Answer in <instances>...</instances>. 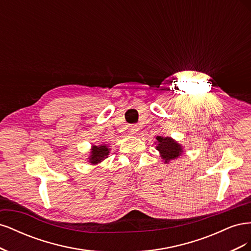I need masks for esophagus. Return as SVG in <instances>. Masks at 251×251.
<instances>
[{"label":"esophagus","instance_id":"esophagus-1","mask_svg":"<svg viewBox=\"0 0 251 251\" xmlns=\"http://www.w3.org/2000/svg\"><path fill=\"white\" fill-rule=\"evenodd\" d=\"M138 130H139V127H138L137 125H133V126H131V127H130V132H131L132 134H136V133L138 132Z\"/></svg>","mask_w":251,"mask_h":251}]
</instances>
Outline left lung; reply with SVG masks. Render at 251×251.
<instances>
[{
	"mask_svg": "<svg viewBox=\"0 0 251 251\" xmlns=\"http://www.w3.org/2000/svg\"><path fill=\"white\" fill-rule=\"evenodd\" d=\"M158 146L157 150L160 151L162 158L165 160V163L169 162L172 159L178 158L182 153V148L180 144L176 141L173 140L170 137H161V136H157Z\"/></svg>",
	"mask_w": 251,
	"mask_h": 251,
	"instance_id": "1",
	"label": "left lung"
}]
</instances>
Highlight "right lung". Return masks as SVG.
Wrapping results in <instances>:
<instances>
[{"instance_id":"obj_1","label":"right lung","mask_w":251,"mask_h":251,"mask_svg":"<svg viewBox=\"0 0 251 251\" xmlns=\"http://www.w3.org/2000/svg\"><path fill=\"white\" fill-rule=\"evenodd\" d=\"M109 151L110 150L108 149L107 146H105V144H102V146H100V147L94 146L92 148V151H91V156L89 158L90 162L93 164L101 162L105 158H108V155L110 153Z\"/></svg>"}]
</instances>
